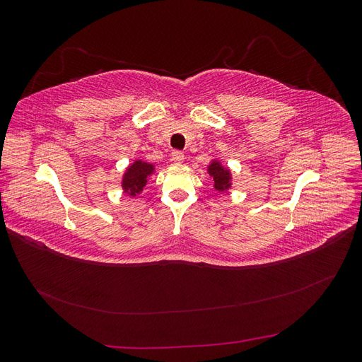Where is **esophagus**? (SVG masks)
Segmentation results:
<instances>
[{"label": "esophagus", "mask_w": 362, "mask_h": 362, "mask_svg": "<svg viewBox=\"0 0 362 362\" xmlns=\"http://www.w3.org/2000/svg\"><path fill=\"white\" fill-rule=\"evenodd\" d=\"M184 158H185V156H184L182 151H173L172 156H170V160H172L173 163H177V164L182 163Z\"/></svg>", "instance_id": "esophagus-1"}]
</instances>
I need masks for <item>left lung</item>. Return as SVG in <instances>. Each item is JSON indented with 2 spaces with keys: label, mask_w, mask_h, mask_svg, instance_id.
I'll use <instances>...</instances> for the list:
<instances>
[{
  "label": "left lung",
  "mask_w": 362,
  "mask_h": 362,
  "mask_svg": "<svg viewBox=\"0 0 362 362\" xmlns=\"http://www.w3.org/2000/svg\"><path fill=\"white\" fill-rule=\"evenodd\" d=\"M208 173L213 177L216 190L225 192L231 187V173H229V170L225 169L221 163L213 161L210 166H208Z\"/></svg>",
  "instance_id": "1"
}]
</instances>
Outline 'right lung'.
I'll use <instances>...</instances> for the list:
<instances>
[{"label":"right lung","mask_w":362,"mask_h":362,"mask_svg":"<svg viewBox=\"0 0 362 362\" xmlns=\"http://www.w3.org/2000/svg\"><path fill=\"white\" fill-rule=\"evenodd\" d=\"M152 170H154V166H152V164L140 161V160L134 161L124 175V180H122L124 192L131 196L139 194L141 190H144L146 180L152 173Z\"/></svg>","instance_id":"1"}]
</instances>
